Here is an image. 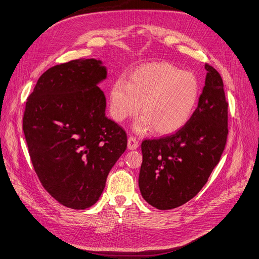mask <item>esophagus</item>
Instances as JSON below:
<instances>
[{
  "label": "esophagus",
  "instance_id": "esophagus-1",
  "mask_svg": "<svg viewBox=\"0 0 259 259\" xmlns=\"http://www.w3.org/2000/svg\"><path fill=\"white\" fill-rule=\"evenodd\" d=\"M139 147V141L135 137H129L128 138V148L129 149H137Z\"/></svg>",
  "mask_w": 259,
  "mask_h": 259
}]
</instances>
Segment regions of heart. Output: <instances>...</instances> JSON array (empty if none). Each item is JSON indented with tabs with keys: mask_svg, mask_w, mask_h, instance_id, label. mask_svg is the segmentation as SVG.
Here are the masks:
<instances>
[{
	"mask_svg": "<svg viewBox=\"0 0 259 259\" xmlns=\"http://www.w3.org/2000/svg\"><path fill=\"white\" fill-rule=\"evenodd\" d=\"M200 95L197 76L167 62L151 63L133 71L128 82L115 81L110 91V113L116 121L143 114L136 130L154 128L158 135H170L192 117Z\"/></svg>",
	"mask_w": 259,
	"mask_h": 259,
	"instance_id": "obj_1",
	"label": "heart"
}]
</instances>
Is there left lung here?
Returning a JSON list of instances; mask_svg holds the SVG:
<instances>
[{"label":"left lung","mask_w":259,"mask_h":259,"mask_svg":"<svg viewBox=\"0 0 259 259\" xmlns=\"http://www.w3.org/2000/svg\"><path fill=\"white\" fill-rule=\"evenodd\" d=\"M198 105L185 127L170 136L142 142L139 176L142 196L157 209L192 199L219 163L228 135V102L221 75L209 64Z\"/></svg>","instance_id":"left-lung-1"}]
</instances>
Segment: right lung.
Here are the masks:
<instances>
[{"label":"right lung","instance_id":"1","mask_svg":"<svg viewBox=\"0 0 259 259\" xmlns=\"http://www.w3.org/2000/svg\"><path fill=\"white\" fill-rule=\"evenodd\" d=\"M107 69L94 59L51 67L38 79L23 114V132L40 184L60 204L86 209L127 148L126 131L105 116L98 83Z\"/></svg>","mask_w":259,"mask_h":259}]
</instances>
